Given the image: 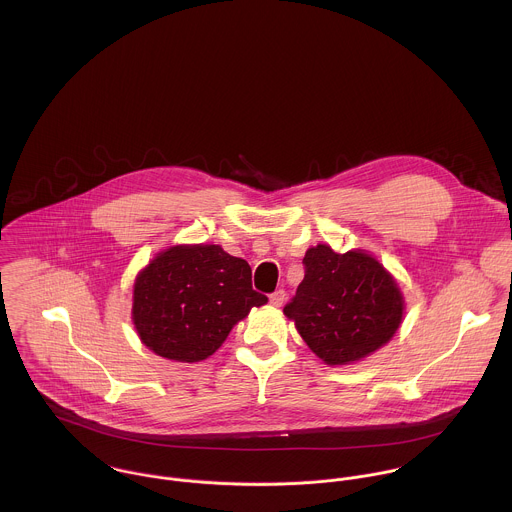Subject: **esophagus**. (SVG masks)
I'll return each mask as SVG.
<instances>
[{
  "label": "esophagus",
  "mask_w": 512,
  "mask_h": 512,
  "mask_svg": "<svg viewBox=\"0 0 512 512\" xmlns=\"http://www.w3.org/2000/svg\"><path fill=\"white\" fill-rule=\"evenodd\" d=\"M284 301H286V292L284 290H276V292L270 293V303L274 307H282Z\"/></svg>",
  "instance_id": "34e87169"
}]
</instances>
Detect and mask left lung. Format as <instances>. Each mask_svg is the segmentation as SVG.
<instances>
[{
    "label": "left lung",
    "mask_w": 512,
    "mask_h": 512,
    "mask_svg": "<svg viewBox=\"0 0 512 512\" xmlns=\"http://www.w3.org/2000/svg\"><path fill=\"white\" fill-rule=\"evenodd\" d=\"M305 276L284 313L327 365H347L380 349L402 321L404 301L392 276L365 252L309 248Z\"/></svg>",
    "instance_id": "1"
}]
</instances>
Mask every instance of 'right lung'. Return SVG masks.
Returning <instances> with one entry per match:
<instances>
[{
    "mask_svg": "<svg viewBox=\"0 0 512 512\" xmlns=\"http://www.w3.org/2000/svg\"><path fill=\"white\" fill-rule=\"evenodd\" d=\"M268 301L252 290L246 260L217 244L173 246L149 262L134 286V325L163 359L197 363L211 357L252 307Z\"/></svg>",
    "mask_w": 512,
    "mask_h": 512,
    "instance_id": "add662e5",
    "label": "right lung"
}]
</instances>
